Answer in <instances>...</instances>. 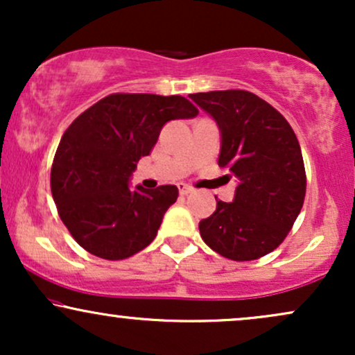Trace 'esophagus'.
<instances>
[{"label":"esophagus","mask_w":355,"mask_h":355,"mask_svg":"<svg viewBox=\"0 0 355 355\" xmlns=\"http://www.w3.org/2000/svg\"><path fill=\"white\" fill-rule=\"evenodd\" d=\"M178 191H180V195H189L191 193V189L187 183H178Z\"/></svg>","instance_id":"1"}]
</instances>
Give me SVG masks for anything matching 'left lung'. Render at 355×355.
Instances as JSON below:
<instances>
[{"instance_id": "8db88e82", "label": "left lung", "mask_w": 355, "mask_h": 355, "mask_svg": "<svg viewBox=\"0 0 355 355\" xmlns=\"http://www.w3.org/2000/svg\"><path fill=\"white\" fill-rule=\"evenodd\" d=\"M190 98L220 130L218 166L237 180L234 200L198 223L203 242L230 260H255L287 237L304 205L305 168L288 121L243 89L193 93Z\"/></svg>"}]
</instances>
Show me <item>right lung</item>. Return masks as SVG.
<instances>
[{"label": "right lung", "mask_w": 355, "mask_h": 355, "mask_svg": "<svg viewBox=\"0 0 355 355\" xmlns=\"http://www.w3.org/2000/svg\"><path fill=\"white\" fill-rule=\"evenodd\" d=\"M197 115L178 95L115 93L68 126L53 160L51 193L61 222L85 250L121 260L153 242L178 189H132L130 177L166 121Z\"/></svg>", "instance_id": "1"}]
</instances>
